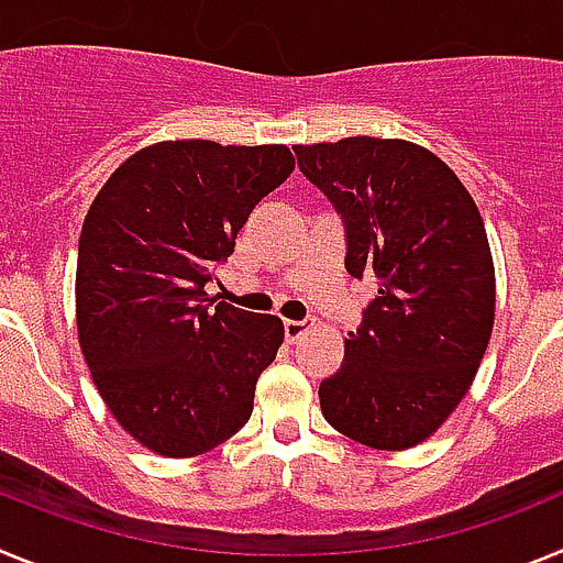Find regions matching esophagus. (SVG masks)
Returning <instances> with one entry per match:
<instances>
[{
    "instance_id": "1",
    "label": "esophagus",
    "mask_w": 563,
    "mask_h": 563,
    "mask_svg": "<svg viewBox=\"0 0 563 563\" xmlns=\"http://www.w3.org/2000/svg\"><path fill=\"white\" fill-rule=\"evenodd\" d=\"M307 330H310V321H305V318L301 321H285V338L290 343H296Z\"/></svg>"
}]
</instances>
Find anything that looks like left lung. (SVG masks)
<instances>
[{
	"instance_id": "left-lung-1",
	"label": "left lung",
	"mask_w": 563,
	"mask_h": 563,
	"mask_svg": "<svg viewBox=\"0 0 563 563\" xmlns=\"http://www.w3.org/2000/svg\"><path fill=\"white\" fill-rule=\"evenodd\" d=\"M292 152L341 217L350 276L377 282L341 369L318 386L321 411L361 445L411 449L456 409L490 341L496 282L479 208L415 143L346 137Z\"/></svg>"
}]
</instances>
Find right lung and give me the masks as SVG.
Here are the masks:
<instances>
[{"label":"right lung","mask_w":563,"mask_h":563,"mask_svg":"<svg viewBox=\"0 0 563 563\" xmlns=\"http://www.w3.org/2000/svg\"><path fill=\"white\" fill-rule=\"evenodd\" d=\"M287 146L168 141L132 154L98 191L78 242V338L123 429L163 456L236 434L276 357V316L213 305L256 202L290 177Z\"/></svg>","instance_id":"right-lung-1"}]
</instances>
